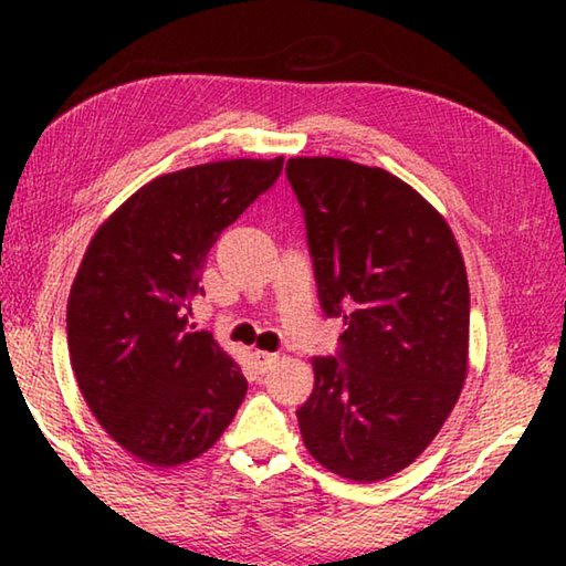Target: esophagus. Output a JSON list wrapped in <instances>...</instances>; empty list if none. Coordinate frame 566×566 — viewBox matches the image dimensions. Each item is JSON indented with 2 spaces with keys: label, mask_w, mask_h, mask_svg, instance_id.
Here are the masks:
<instances>
[{
  "label": "esophagus",
  "mask_w": 566,
  "mask_h": 566,
  "mask_svg": "<svg viewBox=\"0 0 566 566\" xmlns=\"http://www.w3.org/2000/svg\"><path fill=\"white\" fill-rule=\"evenodd\" d=\"M252 359H254V364H256V369H260V371H266V369H272V364L276 361V354L256 349V352H252Z\"/></svg>",
  "instance_id": "34e87169"
}]
</instances>
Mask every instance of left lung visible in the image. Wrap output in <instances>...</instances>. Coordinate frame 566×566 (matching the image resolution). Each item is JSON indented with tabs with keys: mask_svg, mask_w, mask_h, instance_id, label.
<instances>
[{
	"mask_svg": "<svg viewBox=\"0 0 566 566\" xmlns=\"http://www.w3.org/2000/svg\"><path fill=\"white\" fill-rule=\"evenodd\" d=\"M319 302L347 324L314 357L296 409L304 447L352 482L401 472L432 444L469 371V284L452 227L387 169L292 157Z\"/></svg>",
	"mask_w": 566,
	"mask_h": 566,
	"instance_id": "8db88e82",
	"label": "left lung"
}]
</instances>
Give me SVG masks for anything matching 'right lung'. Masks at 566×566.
I'll use <instances>...</instances> for the list:
<instances>
[{
    "label": "right lung",
    "instance_id": "right-lung-1",
    "mask_svg": "<svg viewBox=\"0 0 566 566\" xmlns=\"http://www.w3.org/2000/svg\"><path fill=\"white\" fill-rule=\"evenodd\" d=\"M284 157L159 175L104 219L66 302L76 385L104 432L149 467H179L224 434L242 367L187 312L219 234L270 189Z\"/></svg>",
    "mask_w": 566,
    "mask_h": 566
}]
</instances>
